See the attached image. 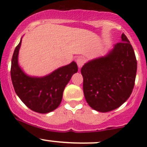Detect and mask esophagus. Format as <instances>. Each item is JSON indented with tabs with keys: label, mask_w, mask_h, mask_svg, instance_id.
I'll return each mask as SVG.
<instances>
[{
	"label": "esophagus",
	"mask_w": 147,
	"mask_h": 147,
	"mask_svg": "<svg viewBox=\"0 0 147 147\" xmlns=\"http://www.w3.org/2000/svg\"><path fill=\"white\" fill-rule=\"evenodd\" d=\"M76 62H77V64H78V66L79 67H81L84 63V59L82 57H79L77 58Z\"/></svg>",
	"instance_id": "1"
}]
</instances>
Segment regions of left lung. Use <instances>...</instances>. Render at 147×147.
Wrapping results in <instances>:
<instances>
[{"label":"left lung","mask_w":147,"mask_h":147,"mask_svg":"<svg viewBox=\"0 0 147 147\" xmlns=\"http://www.w3.org/2000/svg\"><path fill=\"white\" fill-rule=\"evenodd\" d=\"M106 56L83 65V92L88 105L101 112L114 110L128 100L134 89L137 63L124 33Z\"/></svg>","instance_id":"obj_1"}]
</instances>
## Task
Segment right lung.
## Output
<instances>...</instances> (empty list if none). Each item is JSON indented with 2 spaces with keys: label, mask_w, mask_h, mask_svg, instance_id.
<instances>
[{
  "label": "right lung",
  "mask_w": 147,
  "mask_h": 147,
  "mask_svg": "<svg viewBox=\"0 0 147 147\" xmlns=\"http://www.w3.org/2000/svg\"><path fill=\"white\" fill-rule=\"evenodd\" d=\"M22 39L16 46L11 60L12 82L16 93L29 109L45 114L58 107L65 86L78 70L75 62L58 68L42 78L28 76L19 67L18 57Z\"/></svg>",
  "instance_id": "obj_1"
}]
</instances>
